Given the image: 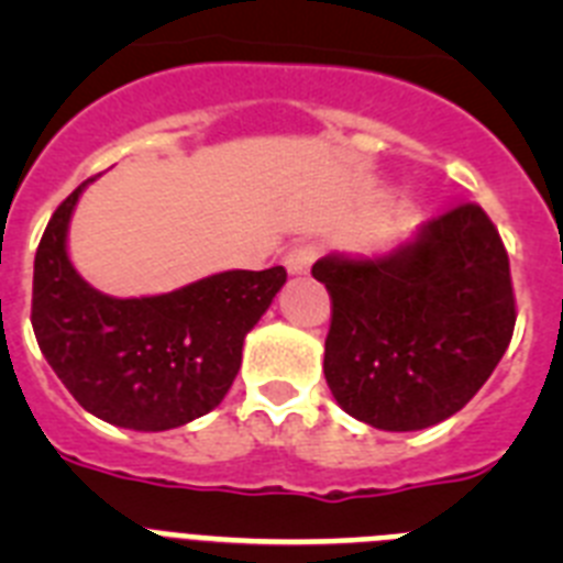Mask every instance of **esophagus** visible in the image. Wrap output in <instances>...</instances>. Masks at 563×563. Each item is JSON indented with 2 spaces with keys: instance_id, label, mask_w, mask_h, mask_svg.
Listing matches in <instances>:
<instances>
[{
  "instance_id": "34e87169",
  "label": "esophagus",
  "mask_w": 563,
  "mask_h": 563,
  "mask_svg": "<svg viewBox=\"0 0 563 563\" xmlns=\"http://www.w3.org/2000/svg\"><path fill=\"white\" fill-rule=\"evenodd\" d=\"M316 258H318L316 242H298V245H292L290 251L285 253V267L290 273H296V276H301V273L310 271Z\"/></svg>"
}]
</instances>
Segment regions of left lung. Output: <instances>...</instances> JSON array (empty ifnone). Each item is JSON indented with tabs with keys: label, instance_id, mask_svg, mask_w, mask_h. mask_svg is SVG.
Here are the masks:
<instances>
[{
	"label": "left lung",
	"instance_id": "8db88e82",
	"mask_svg": "<svg viewBox=\"0 0 563 563\" xmlns=\"http://www.w3.org/2000/svg\"><path fill=\"white\" fill-rule=\"evenodd\" d=\"M332 298L324 377L346 415L383 431L449 420L485 386L516 327L510 258L476 202L375 258H318Z\"/></svg>",
	"mask_w": 563,
	"mask_h": 563
}]
</instances>
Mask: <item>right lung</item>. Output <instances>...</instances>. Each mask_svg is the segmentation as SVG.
Instances as JSON below:
<instances>
[{
  "label": "right lung",
  "instance_id": "1",
  "mask_svg": "<svg viewBox=\"0 0 563 563\" xmlns=\"http://www.w3.org/2000/svg\"><path fill=\"white\" fill-rule=\"evenodd\" d=\"M92 180L56 208L38 242L30 307L38 350L89 415L132 431L177 429L228 395L245 335L287 271H225L163 296L98 292L67 256L69 217Z\"/></svg>",
  "mask_w": 563,
  "mask_h": 563
}]
</instances>
